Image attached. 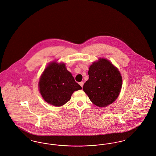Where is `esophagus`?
<instances>
[{
    "mask_svg": "<svg viewBox=\"0 0 156 156\" xmlns=\"http://www.w3.org/2000/svg\"><path fill=\"white\" fill-rule=\"evenodd\" d=\"M83 84H84V82H80V83H79V85L81 86V87H83Z\"/></svg>",
    "mask_w": 156,
    "mask_h": 156,
    "instance_id": "1",
    "label": "esophagus"
}]
</instances>
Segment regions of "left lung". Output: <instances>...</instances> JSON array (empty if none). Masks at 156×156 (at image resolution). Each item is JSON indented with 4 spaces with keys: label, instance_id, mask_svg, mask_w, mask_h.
<instances>
[{
    "label": "left lung",
    "instance_id": "1",
    "mask_svg": "<svg viewBox=\"0 0 156 156\" xmlns=\"http://www.w3.org/2000/svg\"><path fill=\"white\" fill-rule=\"evenodd\" d=\"M89 79L83 89L90 100L99 107H106L118 97L122 85L120 72L107 59L94 62L88 71Z\"/></svg>",
    "mask_w": 156,
    "mask_h": 156
}]
</instances>
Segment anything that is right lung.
I'll list each match as a JSON object with an SVG mask.
<instances>
[{
  "instance_id": "1",
  "label": "right lung",
  "mask_w": 156,
  "mask_h": 156,
  "mask_svg": "<svg viewBox=\"0 0 156 156\" xmlns=\"http://www.w3.org/2000/svg\"><path fill=\"white\" fill-rule=\"evenodd\" d=\"M40 92L48 103L61 106L71 98L72 94L82 87L75 82L64 64L53 62L43 71L39 83Z\"/></svg>"
}]
</instances>
